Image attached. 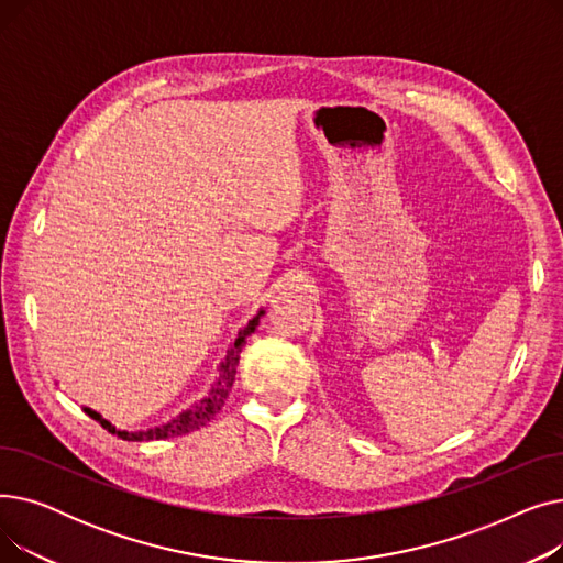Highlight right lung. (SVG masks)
Masks as SVG:
<instances>
[{
    "mask_svg": "<svg viewBox=\"0 0 563 563\" xmlns=\"http://www.w3.org/2000/svg\"><path fill=\"white\" fill-rule=\"evenodd\" d=\"M262 314H264V310H260V312L246 323V327L240 331V335H236V340L230 344V349L225 351V358H223L221 365H219V376H217V380L212 383V388H210V393H207V397H202L200 401H196L191 408L183 410L180 416H175L173 420H168V422H164V424H159V427L147 429V431H123V429H115L111 422H107V420L100 416V412H96V410H91V408L84 406V412H86V416H91L93 420H98L109 433H113V435H118V438H123V440H134V442H139V440L177 438V435H185V433H191V431L205 427V424L210 422V420L217 416V412L223 408V404H225V399H228V393H230L232 383H234L236 365H240V353H242V349H244V344H246V338L257 329V323H260V317H262Z\"/></svg>",
    "mask_w": 563,
    "mask_h": 563,
    "instance_id": "1",
    "label": "right lung"
}]
</instances>
